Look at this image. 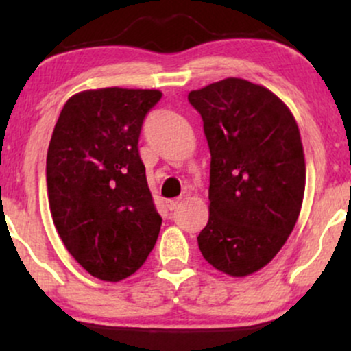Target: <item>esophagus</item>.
Segmentation results:
<instances>
[{"label": "esophagus", "instance_id": "obj_1", "mask_svg": "<svg viewBox=\"0 0 351 351\" xmlns=\"http://www.w3.org/2000/svg\"><path fill=\"white\" fill-rule=\"evenodd\" d=\"M180 203H181L180 198L178 199H168L167 201V208L170 209V211H175V209L180 206Z\"/></svg>", "mask_w": 351, "mask_h": 351}]
</instances>
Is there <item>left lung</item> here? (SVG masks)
I'll return each instance as SVG.
<instances>
[{
  "mask_svg": "<svg viewBox=\"0 0 351 351\" xmlns=\"http://www.w3.org/2000/svg\"><path fill=\"white\" fill-rule=\"evenodd\" d=\"M209 165V219L199 251L217 271L245 277L267 265L300 215L305 158L299 125L274 92L228 77L191 90Z\"/></svg>",
  "mask_w": 351,
  "mask_h": 351,
  "instance_id": "left-lung-1",
  "label": "left lung"
}]
</instances>
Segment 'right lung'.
Listing matches in <instances>:
<instances>
[{"instance_id": "add662e5", "label": "right lung", "mask_w": 351, "mask_h": 351, "mask_svg": "<svg viewBox=\"0 0 351 351\" xmlns=\"http://www.w3.org/2000/svg\"><path fill=\"white\" fill-rule=\"evenodd\" d=\"M162 99L150 88L106 87L72 95L52 132L46 178L51 216L90 276L119 282L138 271L162 217L148 189L138 136Z\"/></svg>"}]
</instances>
